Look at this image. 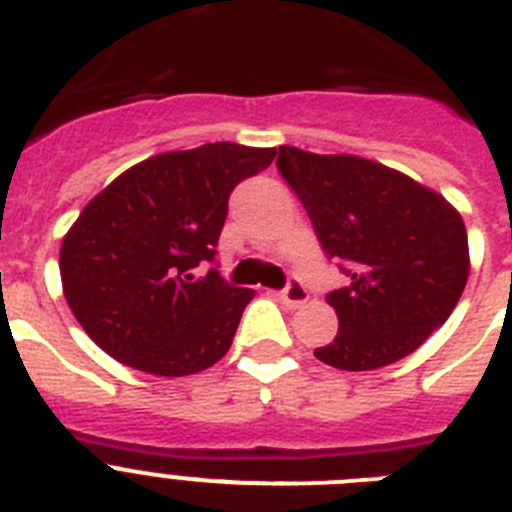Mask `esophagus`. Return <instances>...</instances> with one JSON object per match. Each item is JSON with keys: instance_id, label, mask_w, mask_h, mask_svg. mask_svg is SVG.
Here are the masks:
<instances>
[{"instance_id": "34e87169", "label": "esophagus", "mask_w": 512, "mask_h": 512, "mask_svg": "<svg viewBox=\"0 0 512 512\" xmlns=\"http://www.w3.org/2000/svg\"><path fill=\"white\" fill-rule=\"evenodd\" d=\"M307 297H310V292H307L305 284H302L300 279H295V277L289 279L287 287H284L282 292H279V300H282L287 307H300V305H305Z\"/></svg>"}]
</instances>
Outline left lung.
Wrapping results in <instances>:
<instances>
[{"instance_id": "left-lung-1", "label": "left lung", "mask_w": 512, "mask_h": 512, "mask_svg": "<svg viewBox=\"0 0 512 512\" xmlns=\"http://www.w3.org/2000/svg\"><path fill=\"white\" fill-rule=\"evenodd\" d=\"M277 169L300 197L320 248L351 284L325 295L338 333L323 364H395L446 323L469 277L467 228L441 194L359 156L279 146Z\"/></svg>"}]
</instances>
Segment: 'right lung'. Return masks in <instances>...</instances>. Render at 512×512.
I'll list each match as a JSON object with an SVG mask.
<instances>
[{
	"label": "right lung",
	"instance_id": "right-lung-1",
	"mask_svg": "<svg viewBox=\"0 0 512 512\" xmlns=\"http://www.w3.org/2000/svg\"><path fill=\"white\" fill-rule=\"evenodd\" d=\"M274 156L228 140L158 153L81 210L58 266L71 312L102 351L156 377H187L228 354L253 289L220 277L215 248L230 192Z\"/></svg>",
	"mask_w": 512,
	"mask_h": 512
}]
</instances>
